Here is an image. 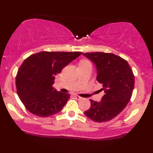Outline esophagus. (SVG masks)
<instances>
[{
  "label": "esophagus",
  "mask_w": 153,
  "mask_h": 153,
  "mask_svg": "<svg viewBox=\"0 0 153 153\" xmlns=\"http://www.w3.org/2000/svg\"><path fill=\"white\" fill-rule=\"evenodd\" d=\"M74 97H75V98H76V99H77L78 100H80L82 99V97H81L80 96L76 95H74Z\"/></svg>",
  "instance_id": "34e87169"
}]
</instances>
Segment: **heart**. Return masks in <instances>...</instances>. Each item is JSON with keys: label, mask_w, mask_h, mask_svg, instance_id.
I'll return each mask as SVG.
<instances>
[{"label": "heart", "mask_w": 153, "mask_h": 153, "mask_svg": "<svg viewBox=\"0 0 153 153\" xmlns=\"http://www.w3.org/2000/svg\"><path fill=\"white\" fill-rule=\"evenodd\" d=\"M90 62L88 61V60H81V62H80V65L81 64H89ZM91 64V63H90Z\"/></svg>", "instance_id": "heart-1"}]
</instances>
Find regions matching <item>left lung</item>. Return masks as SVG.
I'll return each mask as SVG.
<instances>
[{
  "mask_svg": "<svg viewBox=\"0 0 153 153\" xmlns=\"http://www.w3.org/2000/svg\"><path fill=\"white\" fill-rule=\"evenodd\" d=\"M95 65L97 81L103 85L104 94L100 102L91 100V108L84 114L97 123L114 118L125 108L134 87V76L127 60L113 53H83Z\"/></svg>",
  "mask_w": 153,
  "mask_h": 153,
  "instance_id": "obj_1",
  "label": "left lung"
}]
</instances>
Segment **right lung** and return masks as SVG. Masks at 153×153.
Listing matches in <instances>:
<instances>
[{"instance_id": "obj_1", "label": "right lung", "mask_w": 153, "mask_h": 153, "mask_svg": "<svg viewBox=\"0 0 153 153\" xmlns=\"http://www.w3.org/2000/svg\"><path fill=\"white\" fill-rule=\"evenodd\" d=\"M81 53L42 51L23 62L16 76V86L19 97L28 111L49 117L62 109L70 95L54 88L55 76Z\"/></svg>"}]
</instances>
